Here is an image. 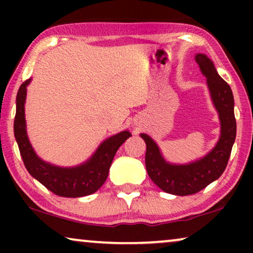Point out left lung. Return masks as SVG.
Segmentation results:
<instances>
[{"mask_svg": "<svg viewBox=\"0 0 253 253\" xmlns=\"http://www.w3.org/2000/svg\"><path fill=\"white\" fill-rule=\"evenodd\" d=\"M196 61L206 76L213 103L219 112L221 136L216 146L202 160L185 166H174L164 160L151 137L140 134L146 143L145 165L148 176L162 191L176 196L193 195L219 178L227 167L236 138L234 95L230 86L220 77L206 55L197 54Z\"/></svg>", "mask_w": 253, "mask_h": 253, "instance_id": "obj_1", "label": "left lung"}]
</instances>
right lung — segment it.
Segmentation results:
<instances>
[{"label":"right lung","instance_id":"right-lung-1","mask_svg":"<svg viewBox=\"0 0 253 253\" xmlns=\"http://www.w3.org/2000/svg\"><path fill=\"white\" fill-rule=\"evenodd\" d=\"M30 79L24 82L17 93V109L13 124L16 140L27 171L49 191L60 197L76 198L95 192L105 183L119 147L131 133L129 131H123L108 138L100 145L91 160L79 167L60 168L46 164L37 157L26 136L24 103Z\"/></svg>","mask_w":253,"mask_h":253}]
</instances>
